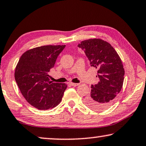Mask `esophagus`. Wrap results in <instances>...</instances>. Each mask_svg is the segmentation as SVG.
Listing matches in <instances>:
<instances>
[{
  "label": "esophagus",
  "mask_w": 146,
  "mask_h": 146,
  "mask_svg": "<svg viewBox=\"0 0 146 146\" xmlns=\"http://www.w3.org/2000/svg\"><path fill=\"white\" fill-rule=\"evenodd\" d=\"M70 85L71 86H73V87H77V86H78L79 85V83H70Z\"/></svg>",
  "instance_id": "esophagus-1"
}]
</instances>
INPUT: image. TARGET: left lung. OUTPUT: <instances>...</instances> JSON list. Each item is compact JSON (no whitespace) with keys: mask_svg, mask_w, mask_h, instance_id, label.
<instances>
[{"mask_svg":"<svg viewBox=\"0 0 146 146\" xmlns=\"http://www.w3.org/2000/svg\"><path fill=\"white\" fill-rule=\"evenodd\" d=\"M78 47L85 52L91 66L98 69L96 77L99 79L91 85V94L85 103L92 109L105 110L122 89L124 79L122 61L113 47L100 39L82 41Z\"/></svg>","mask_w":146,"mask_h":146,"instance_id":"obj_1","label":"left lung"}]
</instances>
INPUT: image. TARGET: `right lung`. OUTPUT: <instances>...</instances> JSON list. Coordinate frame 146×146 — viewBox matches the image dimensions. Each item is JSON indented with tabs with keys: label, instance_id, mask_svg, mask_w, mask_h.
Here are the masks:
<instances>
[{
	"label": "right lung",
	"instance_id": "add662e5",
	"mask_svg": "<svg viewBox=\"0 0 146 146\" xmlns=\"http://www.w3.org/2000/svg\"><path fill=\"white\" fill-rule=\"evenodd\" d=\"M63 46H44L24 53L18 61L14 77L28 103L39 110L54 108L60 103L67 88L64 83H53L48 75L54 67Z\"/></svg>",
	"mask_w": 146,
	"mask_h": 146
}]
</instances>
